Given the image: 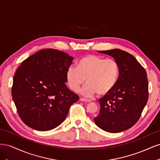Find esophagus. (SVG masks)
Listing matches in <instances>:
<instances>
[{
    "mask_svg": "<svg viewBox=\"0 0 160 160\" xmlns=\"http://www.w3.org/2000/svg\"><path fill=\"white\" fill-rule=\"evenodd\" d=\"M80 101H84V102H90V100L89 99H85V98H80Z\"/></svg>",
    "mask_w": 160,
    "mask_h": 160,
    "instance_id": "1",
    "label": "esophagus"
}]
</instances>
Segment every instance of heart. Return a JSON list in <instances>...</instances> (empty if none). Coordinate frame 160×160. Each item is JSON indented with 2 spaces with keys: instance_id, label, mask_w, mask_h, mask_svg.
Listing matches in <instances>:
<instances>
[{
  "instance_id": "1",
  "label": "heart",
  "mask_w": 160,
  "mask_h": 160,
  "mask_svg": "<svg viewBox=\"0 0 160 160\" xmlns=\"http://www.w3.org/2000/svg\"><path fill=\"white\" fill-rule=\"evenodd\" d=\"M119 76L118 62L111 58L89 55L77 62L76 67H69L66 72V81L69 88L77 92L83 85L85 79L88 83L81 91L83 95L91 97L107 95L113 90Z\"/></svg>"
}]
</instances>
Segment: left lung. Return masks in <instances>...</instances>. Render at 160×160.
Returning a JSON list of instances; mask_svg holds the SVG:
<instances>
[{
	"label": "left lung",
	"instance_id": "left-lung-1",
	"mask_svg": "<svg viewBox=\"0 0 160 160\" xmlns=\"http://www.w3.org/2000/svg\"><path fill=\"white\" fill-rule=\"evenodd\" d=\"M99 52L113 57L118 62L119 76L113 90L99 99L100 111L94 122L105 132H122L137 123L148 102L147 72L126 51L114 49Z\"/></svg>",
	"mask_w": 160,
	"mask_h": 160
}]
</instances>
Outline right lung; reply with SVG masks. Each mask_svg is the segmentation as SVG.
Wrapping results in <instances>:
<instances>
[{"label": "right lung", "instance_id": "right-lung-1", "mask_svg": "<svg viewBox=\"0 0 160 160\" xmlns=\"http://www.w3.org/2000/svg\"><path fill=\"white\" fill-rule=\"evenodd\" d=\"M73 58L52 49L37 52L23 61L13 77L12 99L27 126L49 131L63 122L79 96L65 85Z\"/></svg>", "mask_w": 160, "mask_h": 160}]
</instances>
